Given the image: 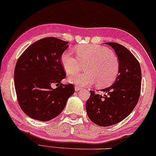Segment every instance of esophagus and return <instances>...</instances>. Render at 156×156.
I'll list each match as a JSON object with an SVG mask.
<instances>
[{"instance_id": "esophagus-1", "label": "esophagus", "mask_w": 156, "mask_h": 156, "mask_svg": "<svg viewBox=\"0 0 156 156\" xmlns=\"http://www.w3.org/2000/svg\"><path fill=\"white\" fill-rule=\"evenodd\" d=\"M81 89H82V88L80 87V86H75V90H76V91H78V90H80Z\"/></svg>"}]
</instances>
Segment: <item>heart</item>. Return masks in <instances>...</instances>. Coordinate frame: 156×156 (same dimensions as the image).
I'll list each match as a JSON object with an SVG mask.
<instances>
[{
    "label": "heart",
    "mask_w": 156,
    "mask_h": 156,
    "mask_svg": "<svg viewBox=\"0 0 156 156\" xmlns=\"http://www.w3.org/2000/svg\"><path fill=\"white\" fill-rule=\"evenodd\" d=\"M77 57L70 51L61 55V64L69 76L70 82L80 86H88L97 83L98 87H106L113 83L119 73L117 56L105 47L90 44L80 45L76 49ZM87 64L85 72L73 73Z\"/></svg>",
    "instance_id": "1"
}]
</instances>
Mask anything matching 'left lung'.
Masks as SVG:
<instances>
[{"mask_svg":"<svg viewBox=\"0 0 156 156\" xmlns=\"http://www.w3.org/2000/svg\"><path fill=\"white\" fill-rule=\"evenodd\" d=\"M117 55L119 76L114 84L101 89L104 96L90 90L86 101L88 117L101 127L114 125L125 119L138 102L141 90V68L138 60L125 47L116 42H106Z\"/></svg>","mask_w":156,"mask_h":156,"instance_id":"obj_1","label":"left lung"}]
</instances>
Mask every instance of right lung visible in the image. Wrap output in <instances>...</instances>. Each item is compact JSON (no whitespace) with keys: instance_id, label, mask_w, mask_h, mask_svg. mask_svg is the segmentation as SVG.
I'll return each mask as SVG.
<instances>
[{"instance_id":"add662e5","label":"right lung","mask_w":156,"mask_h":156,"mask_svg":"<svg viewBox=\"0 0 156 156\" xmlns=\"http://www.w3.org/2000/svg\"><path fill=\"white\" fill-rule=\"evenodd\" d=\"M68 42L45 37L31 44L18 59L14 85L18 102L24 113L39 121H49L58 116L74 94L72 83H61L66 74L61 55ZM55 84L58 87L52 89Z\"/></svg>"}]
</instances>
